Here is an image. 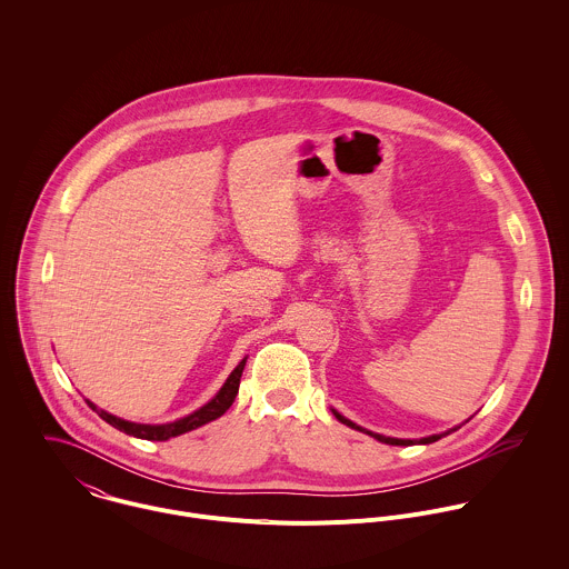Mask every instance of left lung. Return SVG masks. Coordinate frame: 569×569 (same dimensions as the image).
Instances as JSON below:
<instances>
[{
    "instance_id": "8db88e82",
    "label": "left lung",
    "mask_w": 569,
    "mask_h": 569,
    "mask_svg": "<svg viewBox=\"0 0 569 569\" xmlns=\"http://www.w3.org/2000/svg\"><path fill=\"white\" fill-rule=\"evenodd\" d=\"M335 418L337 420H341L343 425H348V427H352V429H359V431H366V429H361L359 425H355L352 420H348V418H343L341 413H337L335 411ZM451 431H456V429H451ZM451 431H447V433H451ZM368 436H372V438H377V440H381V442H386V445H413V440H399V438H388V436H379V433H372V431H366ZM447 433H436V436H429V438H420V445H429V442H436V440H440L442 436H447Z\"/></svg>"
}]
</instances>
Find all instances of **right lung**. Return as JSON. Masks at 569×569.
<instances>
[{
	"label": "right lung",
	"mask_w": 569,
	"mask_h": 569,
	"mask_svg": "<svg viewBox=\"0 0 569 569\" xmlns=\"http://www.w3.org/2000/svg\"><path fill=\"white\" fill-rule=\"evenodd\" d=\"M244 361H247V359H243V361L234 368V372L228 377V381L223 383V388L219 390V395H217L210 403H206L201 409H197V411H192L190 416L179 418V420H174V422H166V425H140V422H129V420H122V418H118V416H111V413L98 409V407L93 406V403H89V401H87V406L91 407V409H96V413H98L104 422H109L111 427H116V429H120V431H124V433H129V436H136V438H142V440H168V438L181 436V433H186V431H192V429H197V427H201V425H206V422H210V420H217L219 416H223V413L230 409V406H232L234 399H237V395H239Z\"/></svg>",
	"instance_id": "right-lung-1"
}]
</instances>
